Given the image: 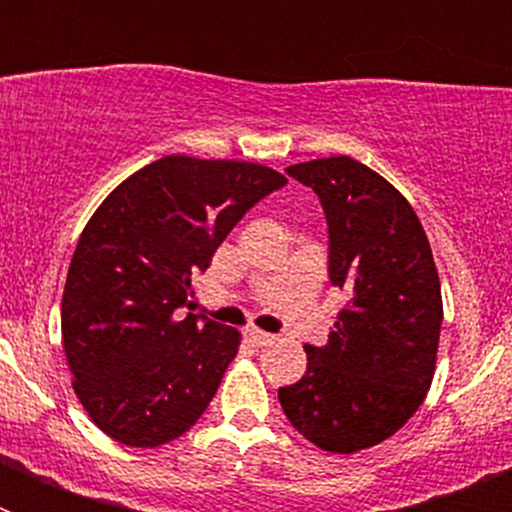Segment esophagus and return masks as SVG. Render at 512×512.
<instances>
[{"label": "esophagus", "mask_w": 512, "mask_h": 512, "mask_svg": "<svg viewBox=\"0 0 512 512\" xmlns=\"http://www.w3.org/2000/svg\"><path fill=\"white\" fill-rule=\"evenodd\" d=\"M246 341L251 343V346L261 348V346H269V343L274 341V336H269V333H264V330H259V328H248Z\"/></svg>", "instance_id": "esophagus-1"}]
</instances>
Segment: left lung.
Instances as JSON below:
<instances>
[{"label": "left lung", "mask_w": 512, "mask_h": 512, "mask_svg": "<svg viewBox=\"0 0 512 512\" xmlns=\"http://www.w3.org/2000/svg\"><path fill=\"white\" fill-rule=\"evenodd\" d=\"M318 194L328 223V279L346 292L325 346L307 343V372L279 387L284 415L330 454H354L397 433L436 369L441 282L410 202L356 158L289 166Z\"/></svg>", "instance_id": "8db88e82"}]
</instances>
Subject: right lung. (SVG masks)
Here are the masks:
<instances>
[{"label":"right lung","instance_id":"right-lung-1","mask_svg":"<svg viewBox=\"0 0 512 512\" xmlns=\"http://www.w3.org/2000/svg\"><path fill=\"white\" fill-rule=\"evenodd\" d=\"M284 184L269 166L166 156L97 207L71 259L61 333L76 397L107 436L153 449L205 413L241 336L176 310L238 220Z\"/></svg>","mask_w":512,"mask_h":512}]
</instances>
